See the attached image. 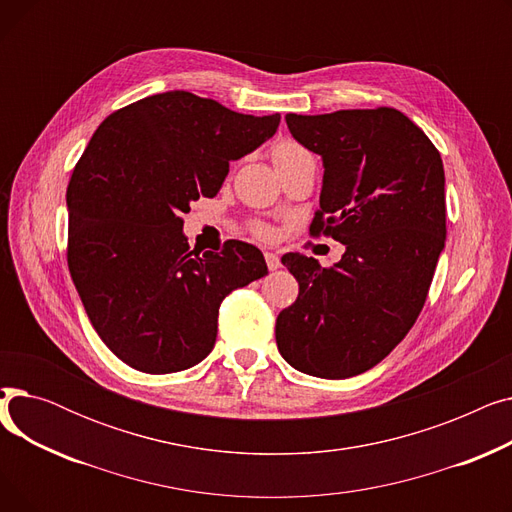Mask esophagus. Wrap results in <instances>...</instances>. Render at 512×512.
<instances>
[{
	"label": "esophagus",
	"instance_id": "obj_1",
	"mask_svg": "<svg viewBox=\"0 0 512 512\" xmlns=\"http://www.w3.org/2000/svg\"><path fill=\"white\" fill-rule=\"evenodd\" d=\"M265 263H267V267H270L272 272L278 270V267L282 265V263H280V257H278L276 253H265Z\"/></svg>",
	"mask_w": 512,
	"mask_h": 512
}]
</instances>
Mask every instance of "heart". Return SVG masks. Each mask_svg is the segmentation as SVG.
<instances>
[{"label": "heart", "instance_id": "1", "mask_svg": "<svg viewBox=\"0 0 512 512\" xmlns=\"http://www.w3.org/2000/svg\"><path fill=\"white\" fill-rule=\"evenodd\" d=\"M301 155H307V151H305L299 143H294V141H282V143H278V145L274 147V153H272L274 164H280V161L294 159V157H301ZM257 234L267 236V234H270V228L257 226Z\"/></svg>", "mask_w": 512, "mask_h": 512}]
</instances>
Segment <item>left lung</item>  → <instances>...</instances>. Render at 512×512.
<instances>
[{"label":"left lung","instance_id":"8db88e82","mask_svg":"<svg viewBox=\"0 0 512 512\" xmlns=\"http://www.w3.org/2000/svg\"><path fill=\"white\" fill-rule=\"evenodd\" d=\"M286 124L324 161L311 232L346 251L330 270L282 257L299 297L276 319L278 351L315 378H353L386 359L423 309L446 240L442 157L392 107L286 114Z\"/></svg>","mask_w":512,"mask_h":512}]
</instances>
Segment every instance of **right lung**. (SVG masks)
I'll use <instances>...</instances> for the list:
<instances>
[{
	"instance_id": "1",
	"label": "right lung",
	"mask_w": 512,
	"mask_h": 512,
	"mask_svg": "<svg viewBox=\"0 0 512 512\" xmlns=\"http://www.w3.org/2000/svg\"><path fill=\"white\" fill-rule=\"evenodd\" d=\"M280 114L247 116L188 91L134 101L107 116L68 193V267L99 338L126 365L174 373L201 363L222 301L267 274L263 253L228 240L188 249L182 213L215 197L230 161L253 153Z\"/></svg>"
}]
</instances>
